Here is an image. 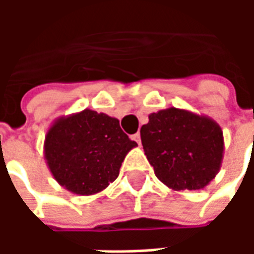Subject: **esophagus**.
I'll list each match as a JSON object with an SVG mask.
<instances>
[{
	"mask_svg": "<svg viewBox=\"0 0 254 254\" xmlns=\"http://www.w3.org/2000/svg\"><path fill=\"white\" fill-rule=\"evenodd\" d=\"M132 140H134V141H136V143L140 145V144H141V137H140V133H136V134H133Z\"/></svg>",
	"mask_w": 254,
	"mask_h": 254,
	"instance_id": "obj_1",
	"label": "esophagus"
}]
</instances>
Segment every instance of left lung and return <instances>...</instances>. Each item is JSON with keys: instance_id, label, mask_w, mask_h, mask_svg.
<instances>
[{"instance_id": "1", "label": "left lung", "mask_w": 254, "mask_h": 254, "mask_svg": "<svg viewBox=\"0 0 254 254\" xmlns=\"http://www.w3.org/2000/svg\"><path fill=\"white\" fill-rule=\"evenodd\" d=\"M148 120L140 134L158 180L173 190L207 187L223 160V132L218 122L177 107L151 113Z\"/></svg>"}]
</instances>
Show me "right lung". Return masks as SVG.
I'll use <instances>...</instances> for the list:
<instances>
[{
	"label": "right lung",
	"mask_w": 254,
	"mask_h": 254,
	"mask_svg": "<svg viewBox=\"0 0 254 254\" xmlns=\"http://www.w3.org/2000/svg\"><path fill=\"white\" fill-rule=\"evenodd\" d=\"M134 147L137 143L124 133L117 118L85 109L53 122L43 154L64 189L92 196L116 181L125 156Z\"/></svg>",
	"instance_id": "add662e5"
}]
</instances>
